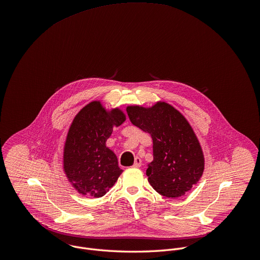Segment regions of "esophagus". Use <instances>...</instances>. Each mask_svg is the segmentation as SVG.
<instances>
[{"mask_svg": "<svg viewBox=\"0 0 260 260\" xmlns=\"http://www.w3.org/2000/svg\"><path fill=\"white\" fill-rule=\"evenodd\" d=\"M141 165H142V160H141V158H139V157H136L135 158V162H134V164H133V167H141Z\"/></svg>", "mask_w": 260, "mask_h": 260, "instance_id": "34e87169", "label": "esophagus"}]
</instances>
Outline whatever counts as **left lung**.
<instances>
[{"label":"left lung","mask_w":260,"mask_h":260,"mask_svg":"<svg viewBox=\"0 0 260 260\" xmlns=\"http://www.w3.org/2000/svg\"><path fill=\"white\" fill-rule=\"evenodd\" d=\"M133 124L153 141V160L146 175L152 188L167 198L184 196L204 171V154L187 118L174 106L158 101L150 107L126 108Z\"/></svg>","instance_id":"8db88e82"}]
</instances>
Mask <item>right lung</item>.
<instances>
[{
    "instance_id": "right-lung-1",
    "label": "right lung",
    "mask_w": 260,
    "mask_h": 260,
    "mask_svg": "<svg viewBox=\"0 0 260 260\" xmlns=\"http://www.w3.org/2000/svg\"><path fill=\"white\" fill-rule=\"evenodd\" d=\"M125 119L120 108L107 109L100 100L86 104L74 116L64 143L63 171L82 196H104L122 174L117 157L106 146V141L113 127Z\"/></svg>"
}]
</instances>
